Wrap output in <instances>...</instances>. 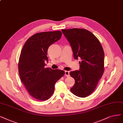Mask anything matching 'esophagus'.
Returning <instances> with one entry per match:
<instances>
[{"label": "esophagus", "mask_w": 123, "mask_h": 123, "mask_svg": "<svg viewBox=\"0 0 123 123\" xmlns=\"http://www.w3.org/2000/svg\"><path fill=\"white\" fill-rule=\"evenodd\" d=\"M65 75L67 77H69V71H65Z\"/></svg>", "instance_id": "esophagus-1"}]
</instances>
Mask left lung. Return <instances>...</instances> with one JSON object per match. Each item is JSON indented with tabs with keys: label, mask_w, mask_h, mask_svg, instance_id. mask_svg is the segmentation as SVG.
<instances>
[{
	"label": "left lung",
	"mask_w": 123,
	"mask_h": 123,
	"mask_svg": "<svg viewBox=\"0 0 123 123\" xmlns=\"http://www.w3.org/2000/svg\"><path fill=\"white\" fill-rule=\"evenodd\" d=\"M70 43L75 59L80 58V70L71 71L75 80L71 92L86 97L91 94L103 74L104 53L99 40L90 31L80 28L62 29Z\"/></svg>",
	"instance_id": "obj_1"
}]
</instances>
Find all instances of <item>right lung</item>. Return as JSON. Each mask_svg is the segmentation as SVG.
<instances>
[{"mask_svg":"<svg viewBox=\"0 0 123 123\" xmlns=\"http://www.w3.org/2000/svg\"><path fill=\"white\" fill-rule=\"evenodd\" d=\"M61 36L60 31L36 33L27 40L21 51L18 63L20 79L29 94L38 100L51 97L55 85L65 74L64 71L44 67L49 47Z\"/></svg>","mask_w":123,"mask_h":123,"instance_id":"obj_1","label":"right lung"}]
</instances>
